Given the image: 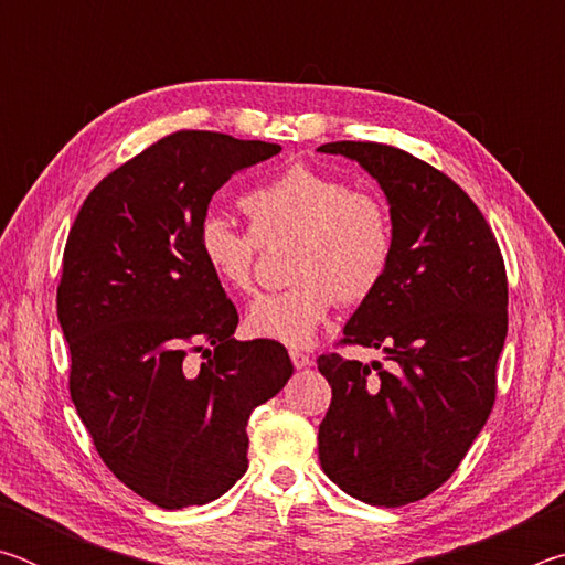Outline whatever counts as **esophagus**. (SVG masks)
<instances>
[{
    "label": "esophagus",
    "mask_w": 565,
    "mask_h": 565,
    "mask_svg": "<svg viewBox=\"0 0 565 565\" xmlns=\"http://www.w3.org/2000/svg\"><path fill=\"white\" fill-rule=\"evenodd\" d=\"M289 356H291V363H294V369H306L311 363V359H309V353H303V351H299V349H291L289 351Z\"/></svg>",
    "instance_id": "1"
}]
</instances>
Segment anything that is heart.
<instances>
[{"instance_id":"1","label":"heart","mask_w":565,"mask_h":565,"mask_svg":"<svg viewBox=\"0 0 565 565\" xmlns=\"http://www.w3.org/2000/svg\"><path fill=\"white\" fill-rule=\"evenodd\" d=\"M252 232L206 214L196 252L214 279L234 294L254 289L259 244L294 238L286 291L252 303L246 329L256 339L306 347L339 301L356 306L386 279L394 259V218L384 199L347 179L291 164L242 196Z\"/></svg>"}]
</instances>
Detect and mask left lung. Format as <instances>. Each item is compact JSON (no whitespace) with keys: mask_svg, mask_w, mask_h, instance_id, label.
I'll return each mask as SVG.
<instances>
[{"mask_svg":"<svg viewBox=\"0 0 565 565\" xmlns=\"http://www.w3.org/2000/svg\"><path fill=\"white\" fill-rule=\"evenodd\" d=\"M319 151L356 159L394 218L386 279L341 339L384 351L391 369L339 353L317 359L331 386L319 461L353 499L396 509L446 483L491 416L509 331L505 266L481 209L444 171L376 141Z\"/></svg>","mask_w":565,"mask_h":565,"instance_id":"1","label":"left lung"}]
</instances>
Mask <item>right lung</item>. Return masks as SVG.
Wrapping results in <instances>:
<instances>
[{
  "mask_svg": "<svg viewBox=\"0 0 565 565\" xmlns=\"http://www.w3.org/2000/svg\"><path fill=\"white\" fill-rule=\"evenodd\" d=\"M279 151L174 131L104 177L70 228L56 286L70 394L109 471L159 509L232 489L248 416L294 374L279 341L234 339L236 306L196 252L216 189Z\"/></svg>",
  "mask_w": 565,
  "mask_h": 565,
  "instance_id": "right-lung-1",
  "label": "right lung"
}]
</instances>
